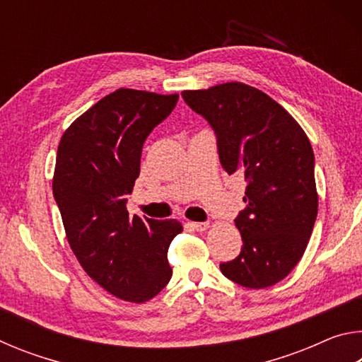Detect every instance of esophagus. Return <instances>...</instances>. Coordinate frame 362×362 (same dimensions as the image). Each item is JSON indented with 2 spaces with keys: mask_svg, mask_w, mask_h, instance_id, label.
Here are the masks:
<instances>
[{
  "mask_svg": "<svg viewBox=\"0 0 362 362\" xmlns=\"http://www.w3.org/2000/svg\"><path fill=\"white\" fill-rule=\"evenodd\" d=\"M192 226L196 231H206L209 228V222H192Z\"/></svg>",
  "mask_w": 362,
  "mask_h": 362,
  "instance_id": "esophagus-1",
  "label": "esophagus"
}]
</instances>
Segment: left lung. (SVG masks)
Wrapping results in <instances>:
<instances>
[{
    "label": "left lung",
    "mask_w": 362,
    "mask_h": 362,
    "mask_svg": "<svg viewBox=\"0 0 362 362\" xmlns=\"http://www.w3.org/2000/svg\"><path fill=\"white\" fill-rule=\"evenodd\" d=\"M182 97L216 132L222 168L247 183L246 207L235 218L241 254L220 269L249 289L279 283L302 259L317 216L308 137L278 102L252 86L225 83L183 90Z\"/></svg>",
    "instance_id": "left-lung-1"
}]
</instances>
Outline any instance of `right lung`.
Masks as SVG:
<instances>
[{"mask_svg":"<svg viewBox=\"0 0 362 362\" xmlns=\"http://www.w3.org/2000/svg\"><path fill=\"white\" fill-rule=\"evenodd\" d=\"M177 100L115 90L71 122L57 148L52 193L73 254L97 284L127 302L153 298L173 276L168 249L182 223L129 217L126 204L145 140Z\"/></svg>","mask_w":362,"mask_h":362,"instance_id":"1","label":"right lung"}]
</instances>
